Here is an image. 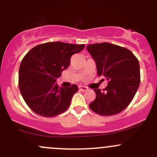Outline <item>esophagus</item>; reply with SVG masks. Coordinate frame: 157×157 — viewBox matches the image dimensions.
<instances>
[{
	"mask_svg": "<svg viewBox=\"0 0 157 157\" xmlns=\"http://www.w3.org/2000/svg\"><path fill=\"white\" fill-rule=\"evenodd\" d=\"M79 89H80V90H81V91L83 92H85L86 91V90H88V88H87L86 86H79Z\"/></svg>",
	"mask_w": 157,
	"mask_h": 157,
	"instance_id": "1",
	"label": "esophagus"
}]
</instances>
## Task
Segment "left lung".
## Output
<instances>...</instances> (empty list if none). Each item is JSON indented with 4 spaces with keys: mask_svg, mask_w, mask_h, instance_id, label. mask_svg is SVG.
Listing matches in <instances>:
<instances>
[{
    "mask_svg": "<svg viewBox=\"0 0 157 157\" xmlns=\"http://www.w3.org/2000/svg\"><path fill=\"white\" fill-rule=\"evenodd\" d=\"M86 49L96 64L98 75L108 80L103 91L94 90L96 98L90 108L102 116L117 114L129 105L139 86L138 60L128 49L110 43L90 44Z\"/></svg>",
    "mask_w": 157,
    "mask_h": 157,
    "instance_id": "8db88e82",
    "label": "left lung"
}]
</instances>
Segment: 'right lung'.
<instances>
[{"instance_id":"right-lung-1","label":"right lung","mask_w":157,"mask_h":157,"mask_svg":"<svg viewBox=\"0 0 157 157\" xmlns=\"http://www.w3.org/2000/svg\"><path fill=\"white\" fill-rule=\"evenodd\" d=\"M85 47L84 44L49 42L32 48L23 58L19 71V87L23 99L34 113L55 117L70 106L78 87H59L56 81L68 67L71 57Z\"/></svg>"}]
</instances>
